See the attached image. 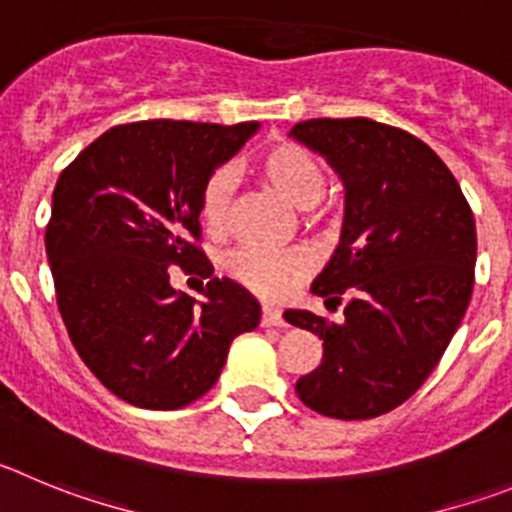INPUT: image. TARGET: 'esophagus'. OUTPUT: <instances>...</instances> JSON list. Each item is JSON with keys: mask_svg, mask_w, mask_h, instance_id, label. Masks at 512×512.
I'll list each match as a JSON object with an SVG mask.
<instances>
[{"mask_svg": "<svg viewBox=\"0 0 512 512\" xmlns=\"http://www.w3.org/2000/svg\"><path fill=\"white\" fill-rule=\"evenodd\" d=\"M260 324H262V326H285V319H283V313H280L278 308L262 306Z\"/></svg>", "mask_w": 512, "mask_h": 512, "instance_id": "34e87169", "label": "esophagus"}]
</instances>
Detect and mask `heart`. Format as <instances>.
<instances>
[{"instance_id":"1","label":"heart","mask_w":512,"mask_h":512,"mask_svg":"<svg viewBox=\"0 0 512 512\" xmlns=\"http://www.w3.org/2000/svg\"><path fill=\"white\" fill-rule=\"evenodd\" d=\"M255 168L262 181L270 183L280 196L301 209L316 204L326 191L324 163L298 142L278 140L267 145L262 153H257ZM234 188L237 181L227 165H219L206 176L199 204L201 219L211 234H224L232 227ZM311 267L313 255L303 247H239L227 257V273L262 298L285 296Z\"/></svg>"}]
</instances>
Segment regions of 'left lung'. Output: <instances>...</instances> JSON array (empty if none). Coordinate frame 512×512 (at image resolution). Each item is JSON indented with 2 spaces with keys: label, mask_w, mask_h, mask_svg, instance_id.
<instances>
[{
  "label": "left lung",
  "mask_w": 512,
  "mask_h": 512,
  "mask_svg": "<svg viewBox=\"0 0 512 512\" xmlns=\"http://www.w3.org/2000/svg\"><path fill=\"white\" fill-rule=\"evenodd\" d=\"M290 135L326 155L347 186L342 242L311 285L336 306L349 296L344 321L285 311L288 324L324 339L319 367L296 393L321 416H382L426 382L467 311L472 209L444 160L400 127L324 117Z\"/></svg>",
  "instance_id": "left-lung-1"
}]
</instances>
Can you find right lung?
Returning a JSON list of instances; mask_svg holds the SVG:
<instances>
[{"label": "right lung", "instance_id": "add662e5", "mask_svg": "<svg viewBox=\"0 0 512 512\" xmlns=\"http://www.w3.org/2000/svg\"><path fill=\"white\" fill-rule=\"evenodd\" d=\"M257 122L145 119L117 124L63 168L45 227L55 301L78 357L117 398L173 411L214 388L229 344L260 306L229 278L204 301L176 293L173 265L211 275L201 186Z\"/></svg>", "mask_w": 512, "mask_h": 512}]
</instances>
